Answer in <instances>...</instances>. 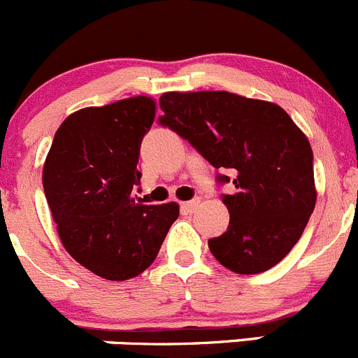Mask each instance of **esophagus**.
Here are the masks:
<instances>
[{
    "mask_svg": "<svg viewBox=\"0 0 358 358\" xmlns=\"http://www.w3.org/2000/svg\"><path fill=\"white\" fill-rule=\"evenodd\" d=\"M198 207H200V198H194V200L180 203V208H182V212H186V214H193V212H196Z\"/></svg>",
    "mask_w": 358,
    "mask_h": 358,
    "instance_id": "1",
    "label": "esophagus"
}]
</instances>
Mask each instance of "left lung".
<instances>
[{
	"label": "left lung",
	"mask_w": 358,
	"mask_h": 358,
	"mask_svg": "<svg viewBox=\"0 0 358 358\" xmlns=\"http://www.w3.org/2000/svg\"><path fill=\"white\" fill-rule=\"evenodd\" d=\"M158 118L212 167L229 171L233 194H221L228 229L208 249L228 270L256 275L298 243L317 201L313 151L277 104L229 92H167ZM219 184L229 178L219 174Z\"/></svg>",
	"instance_id": "obj_1"
}]
</instances>
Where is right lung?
I'll return each instance as SVG.
<instances>
[{
    "label": "right lung",
    "mask_w": 358,
    "mask_h": 358,
    "mask_svg": "<svg viewBox=\"0 0 358 358\" xmlns=\"http://www.w3.org/2000/svg\"><path fill=\"white\" fill-rule=\"evenodd\" d=\"M155 101L130 97L67 116L43 167V189L67 252L92 273L129 280L158 256L178 203H136L132 189Z\"/></svg>",
    "instance_id": "obj_1"
}]
</instances>
